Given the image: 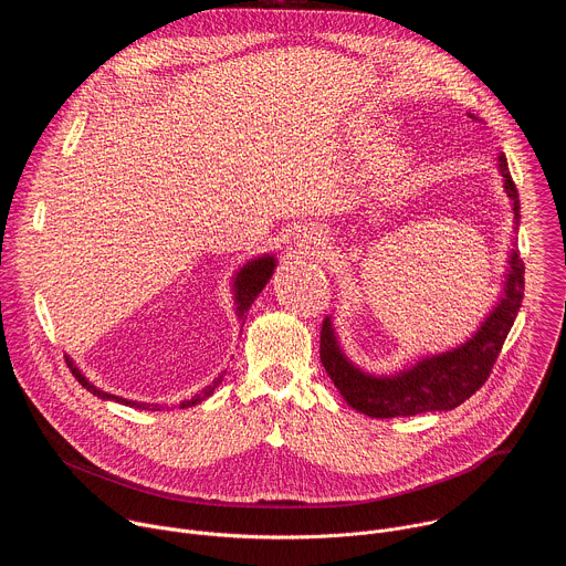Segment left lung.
<instances>
[{
  "instance_id": "obj_1",
  "label": "left lung",
  "mask_w": 566,
  "mask_h": 566,
  "mask_svg": "<svg viewBox=\"0 0 566 566\" xmlns=\"http://www.w3.org/2000/svg\"><path fill=\"white\" fill-rule=\"evenodd\" d=\"M500 172L504 177L506 195L513 201L515 230L520 226V195L509 172V160L500 154ZM502 302L486 317L481 329L461 347L428 356L415 367L391 378H376L354 367L338 347L332 319L325 317L319 332V360L340 389L349 406L371 419L412 417L421 412L454 410L489 380L502 345L513 327L524 297V262L520 251L511 253V271L506 275Z\"/></svg>"
}]
</instances>
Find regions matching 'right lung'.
<instances>
[{"label":"right lung","instance_id":"1","mask_svg":"<svg viewBox=\"0 0 566 566\" xmlns=\"http://www.w3.org/2000/svg\"><path fill=\"white\" fill-rule=\"evenodd\" d=\"M273 269H275V258H260V260H253V262H249L244 269H241L239 273H237V277H234V300H237V315H244L247 311H249V306L253 304V300L262 293V289L266 286V282L271 280V275H273ZM66 365H69V369H71V374L77 378V382L83 385V387H87V391H92V394H96V396H101V398H105V400H116V402H123V406H129V408H140V410H164V406H147V402H136V400H125V398H120V396H114V394H107V391H101V389H96L83 374H80V369L69 360V356H66ZM221 378L223 376H219L212 385H208L201 394H195L190 400H184L181 402V408H192V406H197V402H201L203 398H208L212 391H214V387L221 382Z\"/></svg>","mask_w":566,"mask_h":566}]
</instances>
